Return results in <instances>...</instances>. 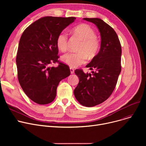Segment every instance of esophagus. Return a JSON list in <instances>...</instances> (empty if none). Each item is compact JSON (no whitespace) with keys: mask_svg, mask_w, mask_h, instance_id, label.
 <instances>
[{"mask_svg":"<svg viewBox=\"0 0 146 146\" xmlns=\"http://www.w3.org/2000/svg\"><path fill=\"white\" fill-rule=\"evenodd\" d=\"M70 72H71L72 74H73V73H74V69H73V68L70 67Z\"/></svg>","mask_w":146,"mask_h":146,"instance_id":"esophagus-1","label":"esophagus"}]
</instances>
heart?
<instances>
[{
  "instance_id": "heart-1",
  "label": "heart",
  "mask_w": 146,
  "mask_h": 146,
  "mask_svg": "<svg viewBox=\"0 0 146 146\" xmlns=\"http://www.w3.org/2000/svg\"><path fill=\"white\" fill-rule=\"evenodd\" d=\"M73 33L82 41L78 48L79 52H67L64 54L61 60L71 67H77L86 63L87 56L89 59L94 58L99 52L100 43L96 38L95 30L90 25L82 24L73 29ZM57 48L61 51L67 50L68 36L66 32H61L56 39Z\"/></svg>"
}]
</instances>
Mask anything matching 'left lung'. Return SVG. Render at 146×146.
Masks as SVG:
<instances>
[{
	"label": "left lung",
	"instance_id": "left-lung-1",
	"mask_svg": "<svg viewBox=\"0 0 146 146\" xmlns=\"http://www.w3.org/2000/svg\"><path fill=\"white\" fill-rule=\"evenodd\" d=\"M94 23L101 37V48L98 54L86 65L92 73L76 69L79 78L74 95L78 101L87 107L100 104L108 99L116 86L121 71V46L114 29L99 18H83Z\"/></svg>",
	"mask_w": 146,
	"mask_h": 146
}]
</instances>
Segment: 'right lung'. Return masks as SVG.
<instances>
[{
	"instance_id": "obj_1",
	"label": "right lung",
	"mask_w": 146,
	"mask_h": 146,
	"mask_svg": "<svg viewBox=\"0 0 146 146\" xmlns=\"http://www.w3.org/2000/svg\"><path fill=\"white\" fill-rule=\"evenodd\" d=\"M75 17H45L27 27L20 38L17 56L18 78L27 96L45 105L56 96L59 82L70 74L68 66L58 60V35ZM57 62L56 68L49 64Z\"/></svg>"
}]
</instances>
